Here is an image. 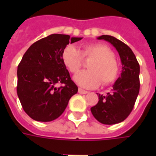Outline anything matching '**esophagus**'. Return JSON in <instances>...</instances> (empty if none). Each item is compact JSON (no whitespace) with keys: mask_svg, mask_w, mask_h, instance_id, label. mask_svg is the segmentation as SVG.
<instances>
[{"mask_svg":"<svg viewBox=\"0 0 156 156\" xmlns=\"http://www.w3.org/2000/svg\"><path fill=\"white\" fill-rule=\"evenodd\" d=\"M78 93H79L80 94H88V92L86 91V90H83V89H82V88H78Z\"/></svg>","mask_w":156,"mask_h":156,"instance_id":"34e87169","label":"esophagus"}]
</instances>
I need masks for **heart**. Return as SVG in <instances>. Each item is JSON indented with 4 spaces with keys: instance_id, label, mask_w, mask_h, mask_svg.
I'll return each instance as SVG.
<instances>
[{
    "instance_id": "heart-1",
    "label": "heart",
    "mask_w": 156,
    "mask_h": 156,
    "mask_svg": "<svg viewBox=\"0 0 156 156\" xmlns=\"http://www.w3.org/2000/svg\"><path fill=\"white\" fill-rule=\"evenodd\" d=\"M85 59L93 58L89 62V70L79 72L75 75V83L85 88H95L101 82L104 85L113 83L119 73V65L114 56V52L108 46L101 43L87 44L80 51L73 45L64 48L62 53V60L64 66L72 73H76L83 66Z\"/></svg>"
}]
</instances>
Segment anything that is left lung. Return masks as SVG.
<instances>
[{"mask_svg":"<svg viewBox=\"0 0 156 156\" xmlns=\"http://www.w3.org/2000/svg\"><path fill=\"white\" fill-rule=\"evenodd\" d=\"M99 40L111 43L119 52L122 73L111 92L106 95L97 94L98 102L92 107L94 117L102 124H115L124 121L134 108L140 91V64L129 47L115 37L103 35Z\"/></svg>","mask_w":156,"mask_h":156,"instance_id":"obj_1","label":"left lung"}]
</instances>
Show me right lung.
Instances as JSON below:
<instances>
[{
    "label": "right lung",
    "instance_id": "add662e5",
    "mask_svg": "<svg viewBox=\"0 0 156 156\" xmlns=\"http://www.w3.org/2000/svg\"><path fill=\"white\" fill-rule=\"evenodd\" d=\"M81 39L51 34L34 42L23 55L17 68L16 91L24 111L32 119L49 122L58 119L78 93L62 53L69 42ZM59 83L65 86L57 87Z\"/></svg>",
    "mask_w": 156,
    "mask_h": 156
}]
</instances>
